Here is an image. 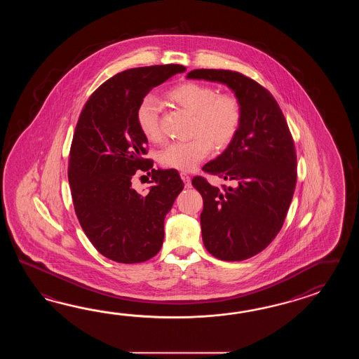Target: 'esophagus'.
Returning a JSON list of instances; mask_svg holds the SVG:
<instances>
[{
  "instance_id": "esophagus-1",
  "label": "esophagus",
  "mask_w": 359,
  "mask_h": 359,
  "mask_svg": "<svg viewBox=\"0 0 359 359\" xmlns=\"http://www.w3.org/2000/svg\"><path fill=\"white\" fill-rule=\"evenodd\" d=\"M181 178H182L183 182L186 184V187H190L191 186V177L186 173V172H181Z\"/></svg>"
}]
</instances>
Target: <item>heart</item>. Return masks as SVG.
Returning <instances> with one entry per match:
<instances>
[{"mask_svg":"<svg viewBox=\"0 0 359 359\" xmlns=\"http://www.w3.org/2000/svg\"><path fill=\"white\" fill-rule=\"evenodd\" d=\"M165 96L173 105L192 115V137L165 146L159 154L163 167L191 170L205 159L213 145L224 149L236 137L243 118L236 97L196 82L177 84ZM159 113L161 105L153 96L141 100L136 110L138 130L150 142L161 137Z\"/></svg>","mask_w":359,"mask_h":359,"instance_id":"heart-1","label":"heart"}]
</instances>
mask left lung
Masks as SVG:
<instances>
[{
	"label": "left lung",
	"mask_w": 359,
	"mask_h": 359,
	"mask_svg": "<svg viewBox=\"0 0 359 359\" xmlns=\"http://www.w3.org/2000/svg\"><path fill=\"white\" fill-rule=\"evenodd\" d=\"M189 79L226 84L241 107L236 137L203 170L232 182L218 189L194 177L201 194L200 215L206 250L227 262L248 259L273 241L290 206L297 184V153L290 130L275 97L241 73L195 69Z\"/></svg>",
	"instance_id": "1"
}]
</instances>
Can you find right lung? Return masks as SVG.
<instances>
[{"label":"right lung","instance_id":"add662e5","mask_svg":"<svg viewBox=\"0 0 359 359\" xmlns=\"http://www.w3.org/2000/svg\"><path fill=\"white\" fill-rule=\"evenodd\" d=\"M183 65L133 68L107 79L86 102L69 154L68 178L76 218L100 254L118 263H141L161 250L164 218L183 190L176 169H154L136 110L154 87L183 73ZM149 171L145 194L131 187Z\"/></svg>","mask_w":359,"mask_h":359}]
</instances>
